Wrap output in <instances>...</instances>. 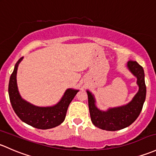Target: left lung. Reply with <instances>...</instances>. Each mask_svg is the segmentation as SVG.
<instances>
[{"label": "left lung", "mask_w": 156, "mask_h": 156, "mask_svg": "<svg viewBox=\"0 0 156 156\" xmlns=\"http://www.w3.org/2000/svg\"><path fill=\"white\" fill-rule=\"evenodd\" d=\"M127 67L137 78V83L139 87L138 92L127 105L108 108L106 111H101L96 107L94 96L89 90H87L92 122L103 130L117 131L128 127L136 120L143 108L147 93L144 69L133 60L128 62Z\"/></svg>", "instance_id": "1"}]
</instances>
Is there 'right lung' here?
Returning <instances> with one entry per match:
<instances>
[{"mask_svg":"<svg viewBox=\"0 0 156 156\" xmlns=\"http://www.w3.org/2000/svg\"><path fill=\"white\" fill-rule=\"evenodd\" d=\"M21 57L15 65L9 82V100L15 113L25 123L39 129H48L60 125L64 121L67 109L78 90L67 89L58 103L51 107H39L23 99L18 90L16 74Z\"/></svg>","mask_w":156,"mask_h":156,"instance_id":"right-lung-1","label":"right lung"}]
</instances>
